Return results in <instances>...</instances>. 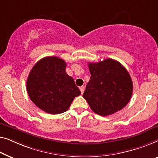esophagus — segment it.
<instances>
[{
	"mask_svg": "<svg viewBox=\"0 0 158 158\" xmlns=\"http://www.w3.org/2000/svg\"><path fill=\"white\" fill-rule=\"evenodd\" d=\"M79 89H80V91H81V93L83 94L84 91V86H80V87H79Z\"/></svg>",
	"mask_w": 158,
	"mask_h": 158,
	"instance_id": "obj_1",
	"label": "esophagus"
}]
</instances>
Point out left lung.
<instances>
[{
    "mask_svg": "<svg viewBox=\"0 0 158 158\" xmlns=\"http://www.w3.org/2000/svg\"><path fill=\"white\" fill-rule=\"evenodd\" d=\"M91 78L83 97L94 113L106 116L126 106L133 93L130 74L121 63L107 59L88 63Z\"/></svg>",
    "mask_w": 158,
    "mask_h": 158,
    "instance_id": "obj_1",
    "label": "left lung"
}]
</instances>
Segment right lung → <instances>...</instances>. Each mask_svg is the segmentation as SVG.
Segmentation results:
<instances>
[{"label": "right lung", "mask_w": 158, "mask_h": 158, "mask_svg": "<svg viewBox=\"0 0 158 158\" xmlns=\"http://www.w3.org/2000/svg\"><path fill=\"white\" fill-rule=\"evenodd\" d=\"M67 64L56 56L42 58L34 65L27 79L30 99L39 109L50 114L69 109L81 91L66 72Z\"/></svg>", "instance_id": "right-lung-1"}]
</instances>
